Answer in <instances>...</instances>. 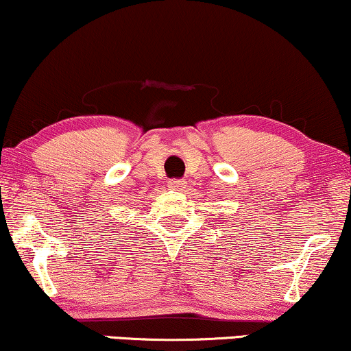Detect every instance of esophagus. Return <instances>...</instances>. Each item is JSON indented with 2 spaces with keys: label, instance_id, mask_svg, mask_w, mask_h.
Masks as SVG:
<instances>
[{
  "label": "esophagus",
  "instance_id": "esophagus-1",
  "mask_svg": "<svg viewBox=\"0 0 351 351\" xmlns=\"http://www.w3.org/2000/svg\"><path fill=\"white\" fill-rule=\"evenodd\" d=\"M167 186H169L171 190L182 191L186 186V182L184 179H172V180L167 182Z\"/></svg>",
  "mask_w": 351,
  "mask_h": 351
}]
</instances>
